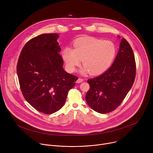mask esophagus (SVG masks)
Returning <instances> with one entry per match:
<instances>
[{
    "label": "esophagus",
    "instance_id": "34e87169",
    "mask_svg": "<svg viewBox=\"0 0 153 153\" xmlns=\"http://www.w3.org/2000/svg\"><path fill=\"white\" fill-rule=\"evenodd\" d=\"M83 81V79H82V78H79V79L77 80L76 82H77V83H80L82 82Z\"/></svg>",
    "mask_w": 153,
    "mask_h": 153
}]
</instances>
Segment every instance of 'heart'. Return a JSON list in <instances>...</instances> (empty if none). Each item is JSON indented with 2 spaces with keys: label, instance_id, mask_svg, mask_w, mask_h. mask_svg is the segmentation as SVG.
Wrapping results in <instances>:
<instances>
[{
  "label": "heart",
  "instance_id": "obj_1",
  "mask_svg": "<svg viewBox=\"0 0 153 153\" xmlns=\"http://www.w3.org/2000/svg\"><path fill=\"white\" fill-rule=\"evenodd\" d=\"M73 46V50L66 48L62 53L70 72H74L82 60V74H100L111 67L117 54V47L113 42L95 37L79 38Z\"/></svg>",
  "mask_w": 153,
  "mask_h": 153
}]
</instances>
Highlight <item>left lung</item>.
<instances>
[{"label": "left lung", "instance_id": "8db88e82", "mask_svg": "<svg viewBox=\"0 0 153 153\" xmlns=\"http://www.w3.org/2000/svg\"><path fill=\"white\" fill-rule=\"evenodd\" d=\"M136 72L133 50L123 38L111 67L100 76L88 80L90 88L85 97L87 103L93 110L101 114L114 111L131 88Z\"/></svg>", "mask_w": 153, "mask_h": 153}]
</instances>
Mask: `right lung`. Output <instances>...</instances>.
Wrapping results in <instances>:
<instances>
[{
	"mask_svg": "<svg viewBox=\"0 0 153 153\" xmlns=\"http://www.w3.org/2000/svg\"><path fill=\"white\" fill-rule=\"evenodd\" d=\"M56 33L43 34L30 39L22 50L17 73L25 99L42 113H54L64 105L77 76L63 68L60 47Z\"/></svg>",
	"mask_w": 153,
	"mask_h": 153,
	"instance_id": "obj_1",
	"label": "right lung"
}]
</instances>
